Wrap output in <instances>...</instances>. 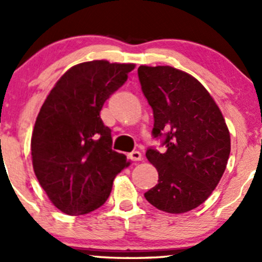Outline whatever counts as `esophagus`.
<instances>
[{
  "instance_id": "obj_1",
  "label": "esophagus",
  "mask_w": 262,
  "mask_h": 262,
  "mask_svg": "<svg viewBox=\"0 0 262 262\" xmlns=\"http://www.w3.org/2000/svg\"><path fill=\"white\" fill-rule=\"evenodd\" d=\"M128 159H130L131 161H141L142 155L141 152H139V151H132L131 154H128Z\"/></svg>"
}]
</instances>
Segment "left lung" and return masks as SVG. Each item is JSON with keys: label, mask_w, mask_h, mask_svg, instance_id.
Returning a JSON list of instances; mask_svg holds the SVG:
<instances>
[{"label": "left lung", "mask_w": 262, "mask_h": 262, "mask_svg": "<svg viewBox=\"0 0 262 262\" xmlns=\"http://www.w3.org/2000/svg\"><path fill=\"white\" fill-rule=\"evenodd\" d=\"M141 90L154 111L152 136L165 152L148 147L159 182L145 193L156 209L182 213L212 193L230 156V132L207 90L191 75L171 66H140Z\"/></svg>", "instance_id": "left-lung-1"}]
</instances>
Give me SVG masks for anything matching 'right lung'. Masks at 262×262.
Returning a JSON list of instances; mask_svg holds the SVG:
<instances>
[{
    "instance_id": "1",
    "label": "right lung",
    "mask_w": 262,
    "mask_h": 262,
    "mask_svg": "<svg viewBox=\"0 0 262 262\" xmlns=\"http://www.w3.org/2000/svg\"><path fill=\"white\" fill-rule=\"evenodd\" d=\"M134 63H78L56 82L38 112L31 139L35 175L51 202L78 216L102 206L114 179L130 162L112 150L100 112L126 82Z\"/></svg>"
}]
</instances>
